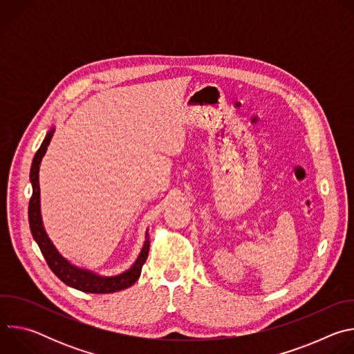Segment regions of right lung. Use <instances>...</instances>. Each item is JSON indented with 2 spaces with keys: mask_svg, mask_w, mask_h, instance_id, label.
<instances>
[{
  "mask_svg": "<svg viewBox=\"0 0 354 354\" xmlns=\"http://www.w3.org/2000/svg\"><path fill=\"white\" fill-rule=\"evenodd\" d=\"M55 133V129L50 130L40 148L37 149V153L35 154L32 168H30V182H32V197L29 200V209H28V216H29V225L30 231L33 235V239L40 248L41 255L44 257L48 268L52 269V272L67 286L77 288L84 292H93V294H106V292H116L124 288H129L133 286L140 274H141V268L147 261L148 257V250H149V238L148 232L145 235V242L142 245V249L140 252V255L134 265L124 273L112 276V277H102L97 276L89 270L78 269L73 266L70 262H67L59 252L56 250L55 245L52 241L48 239L43 223H41V216H40V187H39V168L43 156L46 154L47 145L50 144V140H52Z\"/></svg>",
  "mask_w": 354,
  "mask_h": 354,
  "instance_id": "add662e5",
  "label": "right lung"
}]
</instances>
